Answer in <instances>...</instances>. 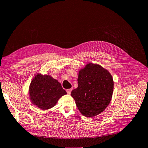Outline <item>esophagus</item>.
<instances>
[{"mask_svg":"<svg viewBox=\"0 0 148 148\" xmlns=\"http://www.w3.org/2000/svg\"><path fill=\"white\" fill-rule=\"evenodd\" d=\"M72 90H73V88H69V89H67V90H66V92H67L68 94L70 95L71 93V91H72Z\"/></svg>","mask_w":148,"mask_h":148,"instance_id":"obj_1","label":"esophagus"}]
</instances>
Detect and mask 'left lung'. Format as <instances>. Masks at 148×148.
Instances as JSON below:
<instances>
[{"label": "left lung", "instance_id": "1", "mask_svg": "<svg viewBox=\"0 0 148 148\" xmlns=\"http://www.w3.org/2000/svg\"><path fill=\"white\" fill-rule=\"evenodd\" d=\"M78 87L71 92L79 111L92 117L101 113L111 101L114 81L111 73L98 64L88 63L80 69Z\"/></svg>", "mask_w": 148, "mask_h": 148}]
</instances>
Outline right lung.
<instances>
[{
	"instance_id": "add662e5",
	"label": "right lung",
	"mask_w": 148,
	"mask_h": 148,
	"mask_svg": "<svg viewBox=\"0 0 148 148\" xmlns=\"http://www.w3.org/2000/svg\"><path fill=\"white\" fill-rule=\"evenodd\" d=\"M29 94L31 103L45 111L54 107L58 99L67 93L58 80L50 75L38 73L31 80Z\"/></svg>"
}]
</instances>
